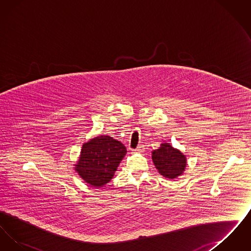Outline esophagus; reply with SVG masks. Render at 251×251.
Segmentation results:
<instances>
[{
    "mask_svg": "<svg viewBox=\"0 0 251 251\" xmlns=\"http://www.w3.org/2000/svg\"><path fill=\"white\" fill-rule=\"evenodd\" d=\"M133 151H136V152H143L144 151H145V146L143 145H139L136 149H134V150H132Z\"/></svg>",
    "mask_w": 251,
    "mask_h": 251,
    "instance_id": "34e87169",
    "label": "esophagus"
}]
</instances>
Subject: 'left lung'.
I'll return each instance as SVG.
<instances>
[{
  "instance_id": "obj_1",
  "label": "left lung",
  "mask_w": 251,
  "mask_h": 251,
  "mask_svg": "<svg viewBox=\"0 0 251 251\" xmlns=\"http://www.w3.org/2000/svg\"><path fill=\"white\" fill-rule=\"evenodd\" d=\"M152 161L161 175L168 179L181 175L186 166L185 156L168 143L162 144L152 151Z\"/></svg>"
}]
</instances>
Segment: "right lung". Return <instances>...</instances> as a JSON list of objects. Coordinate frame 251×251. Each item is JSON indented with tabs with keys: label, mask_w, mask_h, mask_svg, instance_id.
<instances>
[{
	"label": "right lung",
	"mask_w": 251,
	"mask_h": 251,
	"mask_svg": "<svg viewBox=\"0 0 251 251\" xmlns=\"http://www.w3.org/2000/svg\"><path fill=\"white\" fill-rule=\"evenodd\" d=\"M127 152L123 144L111 136H98L84 144L76 170L87 183L100 187L113 178Z\"/></svg>",
	"instance_id": "right-lung-1"
}]
</instances>
